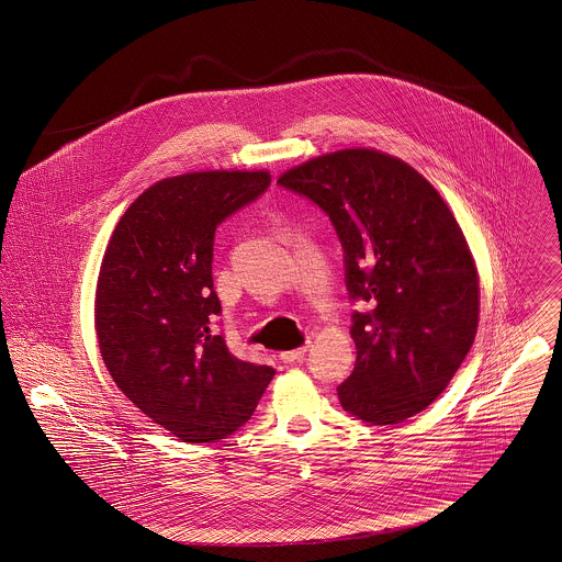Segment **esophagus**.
I'll list each match as a JSON object with an SVG mask.
<instances>
[{
    "label": "esophagus",
    "mask_w": 562,
    "mask_h": 562,
    "mask_svg": "<svg viewBox=\"0 0 562 562\" xmlns=\"http://www.w3.org/2000/svg\"><path fill=\"white\" fill-rule=\"evenodd\" d=\"M306 351H308V345H304V347H300V349L282 351V353H280V360H282V362H286V364H291V362H297V360H302V358L306 356Z\"/></svg>",
    "instance_id": "1"
}]
</instances>
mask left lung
Wrapping results in <instances>:
<instances>
[{
  "label": "left lung",
  "mask_w": 562,
  "mask_h": 562,
  "mask_svg": "<svg viewBox=\"0 0 562 562\" xmlns=\"http://www.w3.org/2000/svg\"><path fill=\"white\" fill-rule=\"evenodd\" d=\"M331 222L345 256L356 369L336 390L345 412L398 425L427 409L465 360L479 325V276L434 186L405 161L349 148L278 179Z\"/></svg>",
  "instance_id": "8db88e82"
}]
</instances>
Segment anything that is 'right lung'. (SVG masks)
<instances>
[{"instance_id":"obj_1","label":"right lung","mask_w":562,"mask_h":562,"mask_svg":"<svg viewBox=\"0 0 562 562\" xmlns=\"http://www.w3.org/2000/svg\"><path fill=\"white\" fill-rule=\"evenodd\" d=\"M269 172H193L146 189L121 217L97 284V336L126 398L189 443L250 420L273 369L233 356L213 289L215 231Z\"/></svg>"}]
</instances>
